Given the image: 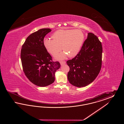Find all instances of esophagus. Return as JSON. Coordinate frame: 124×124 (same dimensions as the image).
<instances>
[{
  "instance_id": "esophagus-1",
  "label": "esophagus",
  "mask_w": 124,
  "mask_h": 124,
  "mask_svg": "<svg viewBox=\"0 0 124 124\" xmlns=\"http://www.w3.org/2000/svg\"><path fill=\"white\" fill-rule=\"evenodd\" d=\"M60 65H63L65 64H66V62H65V61H60Z\"/></svg>"
}]
</instances>
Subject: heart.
<instances>
[{"label": "heart", "mask_w": 124, "mask_h": 124, "mask_svg": "<svg viewBox=\"0 0 124 124\" xmlns=\"http://www.w3.org/2000/svg\"><path fill=\"white\" fill-rule=\"evenodd\" d=\"M52 38L53 39L45 38L44 45L53 55L59 52L62 47L64 52L59 53L56 58L63 59L67 55L70 58L77 55L82 46L85 35L81 31L78 30H59L53 33Z\"/></svg>", "instance_id": "b5f03b06"}]
</instances>
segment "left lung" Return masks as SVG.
<instances>
[{"label": "left lung", "mask_w": 124, "mask_h": 124, "mask_svg": "<svg viewBox=\"0 0 124 124\" xmlns=\"http://www.w3.org/2000/svg\"><path fill=\"white\" fill-rule=\"evenodd\" d=\"M102 55L101 42L93 33L89 32L79 52L66 62L70 67L67 74L70 83L82 87L93 82L101 70Z\"/></svg>", "instance_id": "1"}]
</instances>
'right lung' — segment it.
I'll use <instances>...</instances> for the list:
<instances>
[{"instance_id": "right-lung-1", "label": "right lung", "mask_w": 124, "mask_h": 124, "mask_svg": "<svg viewBox=\"0 0 124 124\" xmlns=\"http://www.w3.org/2000/svg\"><path fill=\"white\" fill-rule=\"evenodd\" d=\"M49 28L39 30L30 35L22 46L21 60L24 73L33 84L48 86L55 80V73L60 67L58 61L53 62L44 45L45 36Z\"/></svg>"}]
</instances>
